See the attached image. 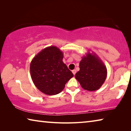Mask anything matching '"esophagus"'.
<instances>
[{
    "label": "esophagus",
    "instance_id": "esophagus-1",
    "mask_svg": "<svg viewBox=\"0 0 131 131\" xmlns=\"http://www.w3.org/2000/svg\"><path fill=\"white\" fill-rule=\"evenodd\" d=\"M72 73H73V74L74 75H75V74H76V70H72Z\"/></svg>",
    "mask_w": 131,
    "mask_h": 131
}]
</instances>
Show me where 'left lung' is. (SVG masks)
<instances>
[{
  "instance_id": "8db88e82",
  "label": "left lung",
  "mask_w": 131,
  "mask_h": 131,
  "mask_svg": "<svg viewBox=\"0 0 131 131\" xmlns=\"http://www.w3.org/2000/svg\"><path fill=\"white\" fill-rule=\"evenodd\" d=\"M80 70L75 77L83 89L94 91L103 85L107 77V68L94 52L87 53L79 63Z\"/></svg>"
}]
</instances>
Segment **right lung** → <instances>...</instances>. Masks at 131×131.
<instances>
[{
    "instance_id": "add662e5",
    "label": "right lung",
    "mask_w": 131,
    "mask_h": 131,
    "mask_svg": "<svg viewBox=\"0 0 131 131\" xmlns=\"http://www.w3.org/2000/svg\"><path fill=\"white\" fill-rule=\"evenodd\" d=\"M63 53L56 46L42 50L31 61L30 72L35 85L48 95L60 93L73 74L62 61Z\"/></svg>"
}]
</instances>
